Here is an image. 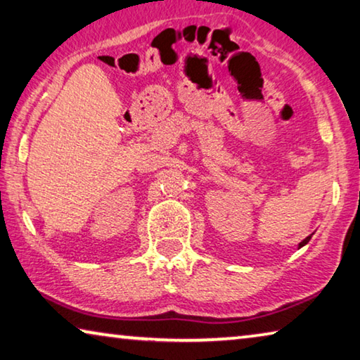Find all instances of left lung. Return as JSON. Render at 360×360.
Masks as SVG:
<instances>
[{
  "label": "left lung",
  "mask_w": 360,
  "mask_h": 360,
  "mask_svg": "<svg viewBox=\"0 0 360 360\" xmlns=\"http://www.w3.org/2000/svg\"><path fill=\"white\" fill-rule=\"evenodd\" d=\"M311 236H313V233L311 235H309V236H307V238H304L302 243H298V249H300V248H303L304 245H307V243L309 241V240H311Z\"/></svg>",
  "instance_id": "left-lung-1"
}]
</instances>
